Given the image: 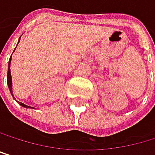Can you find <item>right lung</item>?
<instances>
[{
    "mask_svg": "<svg viewBox=\"0 0 155 155\" xmlns=\"http://www.w3.org/2000/svg\"><path fill=\"white\" fill-rule=\"evenodd\" d=\"M19 41H20V39H19ZM19 43V41H18ZM12 57V56H11ZM10 63H11V58H10V60H9V64H8V72H7V84H8V87H9V89H10V92H11V94H12V77H11V72H10ZM19 104L22 106V107H25V108H29L28 106H27V105H25V104H23V103H21V102H19Z\"/></svg>",
    "mask_w": 155,
    "mask_h": 155,
    "instance_id": "right-lung-1",
    "label": "right lung"
}]
</instances>
